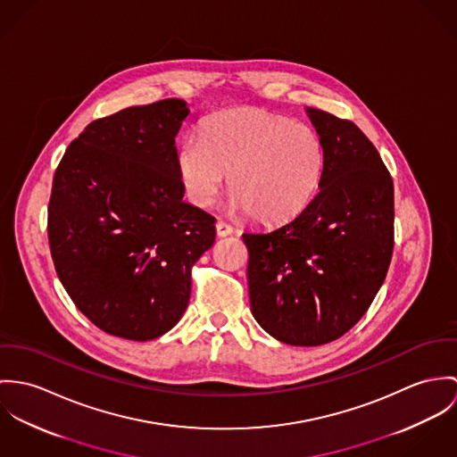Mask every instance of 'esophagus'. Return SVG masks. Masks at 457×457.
Here are the masks:
<instances>
[{
    "label": "esophagus",
    "mask_w": 457,
    "mask_h": 457,
    "mask_svg": "<svg viewBox=\"0 0 457 457\" xmlns=\"http://www.w3.org/2000/svg\"><path fill=\"white\" fill-rule=\"evenodd\" d=\"M215 231H217V237H229L233 233V228L224 220H217Z\"/></svg>",
    "instance_id": "34e87169"
}]
</instances>
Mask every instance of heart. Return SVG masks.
Listing matches in <instances>:
<instances>
[{
  "label": "heart",
  "mask_w": 457,
  "mask_h": 457,
  "mask_svg": "<svg viewBox=\"0 0 457 457\" xmlns=\"http://www.w3.org/2000/svg\"><path fill=\"white\" fill-rule=\"evenodd\" d=\"M319 135L262 108H229L210 117L200 138H186L177 170L187 198L206 208L229 173L231 206L264 224L296 217L313 200L324 175Z\"/></svg>",
  "instance_id": "1"
}]
</instances>
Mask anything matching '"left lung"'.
Returning <instances> with one entry per match:
<instances>
[{
	"label": "left lung",
	"mask_w": 457,
	"mask_h": 457,
	"mask_svg": "<svg viewBox=\"0 0 457 457\" xmlns=\"http://www.w3.org/2000/svg\"><path fill=\"white\" fill-rule=\"evenodd\" d=\"M326 153L319 193L291 220L247 231L253 319L278 342L329 344L370 308L395 245V186L351 120L306 106Z\"/></svg>",
	"instance_id": "obj_1"
}]
</instances>
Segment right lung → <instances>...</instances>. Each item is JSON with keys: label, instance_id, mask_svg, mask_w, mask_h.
<instances>
[{"label": "right lung", "instance_id": "add662e5", "mask_svg": "<svg viewBox=\"0 0 457 457\" xmlns=\"http://www.w3.org/2000/svg\"><path fill=\"white\" fill-rule=\"evenodd\" d=\"M184 100L129 106L91 122L52 182L49 244L61 284L108 335L147 342L186 312L191 268L215 219L186 204L175 137Z\"/></svg>", "mask_w": 457, "mask_h": 457}]
</instances>
